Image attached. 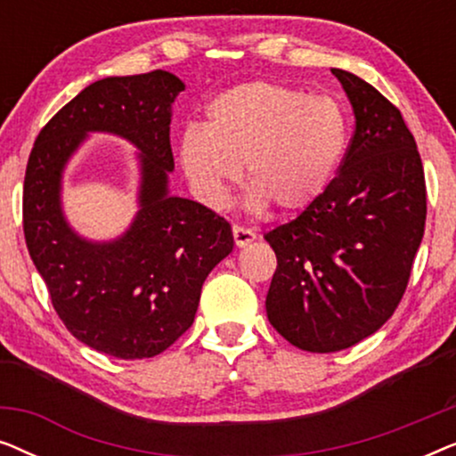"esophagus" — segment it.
<instances>
[{
  "label": "esophagus",
  "instance_id": "esophagus-1",
  "mask_svg": "<svg viewBox=\"0 0 456 456\" xmlns=\"http://www.w3.org/2000/svg\"><path fill=\"white\" fill-rule=\"evenodd\" d=\"M232 236H234V242H236V247H247V245H251V242L257 239V234L253 232L251 228H245V226H234L232 228Z\"/></svg>",
  "mask_w": 456,
  "mask_h": 456
}]
</instances>
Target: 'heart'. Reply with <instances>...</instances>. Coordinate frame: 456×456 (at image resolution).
Returning a JSON list of instances; mask_svg holds the SVG:
<instances>
[{"instance_id":"1","label":"heart","mask_w":456,"mask_h":456,"mask_svg":"<svg viewBox=\"0 0 456 456\" xmlns=\"http://www.w3.org/2000/svg\"><path fill=\"white\" fill-rule=\"evenodd\" d=\"M348 141L346 110L334 97L251 80L211 99L205 128L189 126L180 136V161L208 208L226 205L247 164L248 209L272 203L282 214H303L334 184Z\"/></svg>"}]
</instances>
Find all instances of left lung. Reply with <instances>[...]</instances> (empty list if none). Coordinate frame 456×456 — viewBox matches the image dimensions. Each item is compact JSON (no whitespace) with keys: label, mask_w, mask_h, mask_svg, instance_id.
I'll list each match as a JSON object with an SVG mask.
<instances>
[{"label":"left lung","mask_w":456,"mask_h":456,"mask_svg":"<svg viewBox=\"0 0 456 456\" xmlns=\"http://www.w3.org/2000/svg\"><path fill=\"white\" fill-rule=\"evenodd\" d=\"M354 114L345 164L314 208L265 234L278 257L265 309L290 345L336 353L378 332L401 303L426 226V178L401 111L332 68Z\"/></svg>","instance_id":"obj_1"}]
</instances>
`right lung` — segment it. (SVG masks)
Returning a JSON list of instances; mask_svg holds the SVG:
<instances>
[{
  "mask_svg": "<svg viewBox=\"0 0 456 456\" xmlns=\"http://www.w3.org/2000/svg\"><path fill=\"white\" fill-rule=\"evenodd\" d=\"M180 91L183 80L166 70L97 80L43 126L27 164L24 239L53 309L74 338L118 359L174 345L192 326L205 278L234 247L224 217L167 189ZM91 132L140 151V211L114 241L85 240L61 209L63 167Z\"/></svg>",
  "mask_w": 456,
  "mask_h": 456,
  "instance_id": "obj_1",
  "label": "right lung"
}]
</instances>
